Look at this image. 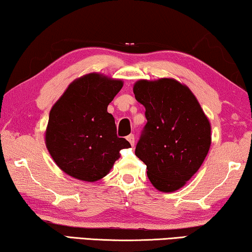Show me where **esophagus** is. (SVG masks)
I'll return each instance as SVG.
<instances>
[{
    "mask_svg": "<svg viewBox=\"0 0 252 252\" xmlns=\"http://www.w3.org/2000/svg\"><path fill=\"white\" fill-rule=\"evenodd\" d=\"M126 139L131 144V146H134V136H133V134H129V136L126 137Z\"/></svg>",
    "mask_w": 252,
    "mask_h": 252,
    "instance_id": "obj_1",
    "label": "esophagus"
}]
</instances>
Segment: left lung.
<instances>
[{"label":"left lung","instance_id":"1","mask_svg":"<svg viewBox=\"0 0 252 252\" xmlns=\"http://www.w3.org/2000/svg\"><path fill=\"white\" fill-rule=\"evenodd\" d=\"M137 101L145 106L147 123L136 155L147 166L155 189H182L203 163L211 145V126L193 92L173 79L139 80Z\"/></svg>","mask_w":252,"mask_h":252}]
</instances>
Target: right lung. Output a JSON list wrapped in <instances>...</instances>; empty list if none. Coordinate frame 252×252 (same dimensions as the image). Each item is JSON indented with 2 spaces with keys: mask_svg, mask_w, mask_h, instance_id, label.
<instances>
[{
  "mask_svg": "<svg viewBox=\"0 0 252 252\" xmlns=\"http://www.w3.org/2000/svg\"><path fill=\"white\" fill-rule=\"evenodd\" d=\"M121 80L90 73L73 81L52 106L45 145L56 164L67 175L94 183L111 171L120 151L131 145L116 134L107 112L122 89Z\"/></svg>",
  "mask_w": 252,
  "mask_h": 252,
  "instance_id": "obj_1",
  "label": "right lung"
}]
</instances>
